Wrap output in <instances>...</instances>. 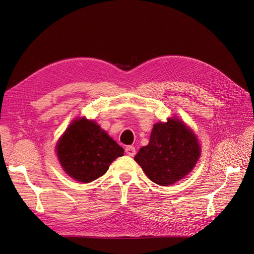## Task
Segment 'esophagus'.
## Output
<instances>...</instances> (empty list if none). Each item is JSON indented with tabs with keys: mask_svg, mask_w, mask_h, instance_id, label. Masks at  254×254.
I'll return each mask as SVG.
<instances>
[{
	"mask_svg": "<svg viewBox=\"0 0 254 254\" xmlns=\"http://www.w3.org/2000/svg\"><path fill=\"white\" fill-rule=\"evenodd\" d=\"M126 153L129 156H134L136 154V149L134 146H127L126 147Z\"/></svg>",
	"mask_w": 254,
	"mask_h": 254,
	"instance_id": "1",
	"label": "esophagus"
}]
</instances>
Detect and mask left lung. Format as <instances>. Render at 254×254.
<instances>
[{"instance_id":"1","label":"left lung","mask_w":254,"mask_h":254,"mask_svg":"<svg viewBox=\"0 0 254 254\" xmlns=\"http://www.w3.org/2000/svg\"><path fill=\"white\" fill-rule=\"evenodd\" d=\"M201 155L193 131L178 118L153 126L150 141L143 146L135 161L152 182L167 186L185 177Z\"/></svg>"}]
</instances>
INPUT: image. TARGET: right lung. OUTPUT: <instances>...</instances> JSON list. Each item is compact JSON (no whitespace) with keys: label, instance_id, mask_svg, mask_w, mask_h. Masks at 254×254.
I'll list each match as a JSON object with an SVG mask.
<instances>
[{"label":"right lung","instance_id":"right-lung-1","mask_svg":"<svg viewBox=\"0 0 254 254\" xmlns=\"http://www.w3.org/2000/svg\"><path fill=\"white\" fill-rule=\"evenodd\" d=\"M57 154L64 171L73 179L88 183L103 176L124 148L93 120L75 119L60 138Z\"/></svg>","mask_w":254,"mask_h":254}]
</instances>
